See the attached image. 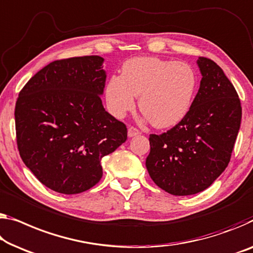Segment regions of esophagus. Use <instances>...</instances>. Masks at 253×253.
I'll list each match as a JSON object with an SVG mask.
<instances>
[{"label":"esophagus","mask_w":253,"mask_h":253,"mask_svg":"<svg viewBox=\"0 0 253 253\" xmlns=\"http://www.w3.org/2000/svg\"><path fill=\"white\" fill-rule=\"evenodd\" d=\"M138 134H139V130L136 127H134V126L128 127V136L133 137V136H136V135H138Z\"/></svg>","instance_id":"1"}]
</instances>
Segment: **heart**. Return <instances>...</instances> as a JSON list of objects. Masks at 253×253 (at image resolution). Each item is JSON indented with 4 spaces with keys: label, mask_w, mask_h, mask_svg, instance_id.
Here are the masks:
<instances>
[{
    "label": "heart",
    "mask_w": 253,
    "mask_h": 253,
    "mask_svg": "<svg viewBox=\"0 0 253 253\" xmlns=\"http://www.w3.org/2000/svg\"><path fill=\"white\" fill-rule=\"evenodd\" d=\"M197 74L188 63L138 56L124 63L122 76H112L105 88L108 108L123 118L135 107L154 127L178 124L190 110L197 89Z\"/></svg>",
    "instance_id": "b5f03b06"
}]
</instances>
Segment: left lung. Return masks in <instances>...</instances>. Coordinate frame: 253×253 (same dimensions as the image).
<instances>
[{
  "mask_svg": "<svg viewBox=\"0 0 253 253\" xmlns=\"http://www.w3.org/2000/svg\"><path fill=\"white\" fill-rule=\"evenodd\" d=\"M202 79L187 115L170 129L151 134L145 166L154 183L172 195L208 188L231 160L242 107L236 89L212 60L200 56Z\"/></svg>",
  "mask_w": 253,
  "mask_h": 253,
  "instance_id": "1",
  "label": "left lung"
}]
</instances>
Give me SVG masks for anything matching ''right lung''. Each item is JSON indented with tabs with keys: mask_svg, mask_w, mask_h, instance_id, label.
Instances as JSON below:
<instances>
[{
	"mask_svg": "<svg viewBox=\"0 0 253 253\" xmlns=\"http://www.w3.org/2000/svg\"><path fill=\"white\" fill-rule=\"evenodd\" d=\"M103 58L56 60L19 93L14 120L19 153L36 178L62 194L89 190L101 160L127 139L126 125L104 110Z\"/></svg>",
	"mask_w": 253,
	"mask_h": 253,
	"instance_id": "1",
	"label": "right lung"
}]
</instances>
